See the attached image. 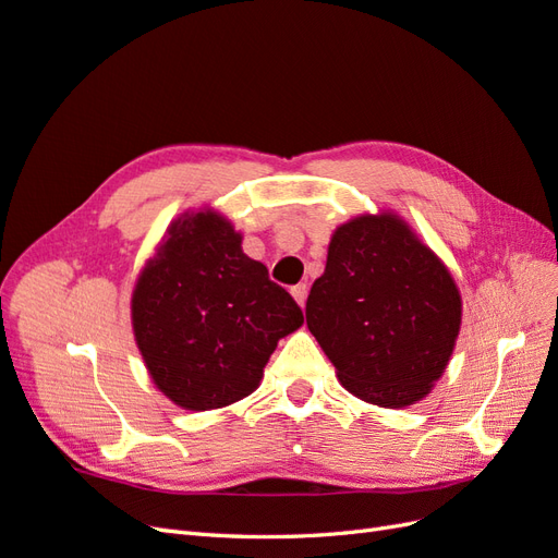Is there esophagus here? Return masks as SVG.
<instances>
[{"label": "esophagus", "mask_w": 558, "mask_h": 558, "mask_svg": "<svg viewBox=\"0 0 558 558\" xmlns=\"http://www.w3.org/2000/svg\"><path fill=\"white\" fill-rule=\"evenodd\" d=\"M291 293H293V298H295L298 305H300V307H305V302H307V283H298V286H293Z\"/></svg>", "instance_id": "34e87169"}]
</instances>
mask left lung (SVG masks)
Segmentation results:
<instances>
[{
  "instance_id": "8db88e82",
  "label": "left lung",
  "mask_w": 558,
  "mask_h": 558,
  "mask_svg": "<svg viewBox=\"0 0 558 558\" xmlns=\"http://www.w3.org/2000/svg\"><path fill=\"white\" fill-rule=\"evenodd\" d=\"M305 314L349 393L408 408L445 373L461 295L449 269L398 216H359L335 230Z\"/></svg>"
}]
</instances>
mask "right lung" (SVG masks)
<instances>
[{
	"label": "right lung",
	"instance_id": "1",
	"mask_svg": "<svg viewBox=\"0 0 558 558\" xmlns=\"http://www.w3.org/2000/svg\"><path fill=\"white\" fill-rule=\"evenodd\" d=\"M302 320L289 291L214 211L174 221L132 293L134 340L150 377L193 412L256 391L277 342Z\"/></svg>",
	"mask_w": 558,
	"mask_h": 558
}]
</instances>
